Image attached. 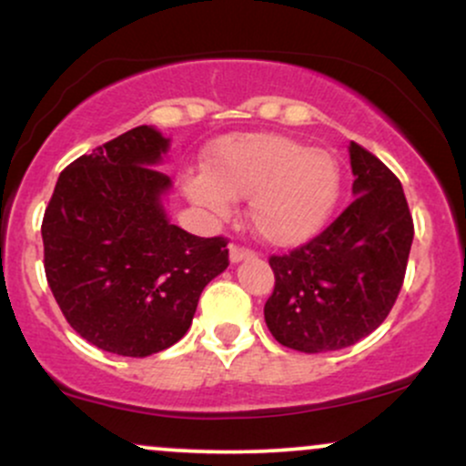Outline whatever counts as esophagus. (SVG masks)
<instances>
[{"label": "esophagus", "mask_w": 466, "mask_h": 466, "mask_svg": "<svg viewBox=\"0 0 466 466\" xmlns=\"http://www.w3.org/2000/svg\"><path fill=\"white\" fill-rule=\"evenodd\" d=\"M254 256L256 251H251L249 248H243V245H237V243L229 245V260H232V263H240V260L254 258Z\"/></svg>", "instance_id": "obj_1"}]
</instances>
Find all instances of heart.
Listing matches in <instances>:
<instances>
[{
    "label": "heart",
    "mask_w": 466,
    "mask_h": 466,
    "mask_svg": "<svg viewBox=\"0 0 466 466\" xmlns=\"http://www.w3.org/2000/svg\"><path fill=\"white\" fill-rule=\"evenodd\" d=\"M188 199L215 217L232 212V199H249L254 232L278 248L313 238L341 195L339 162L324 148L282 133H248L217 148L210 175L184 184Z\"/></svg>",
    "instance_id": "heart-1"
}]
</instances>
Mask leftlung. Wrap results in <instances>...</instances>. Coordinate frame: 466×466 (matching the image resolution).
Here are the masks:
<instances>
[{
  "instance_id": "1",
  "label": "left lung",
  "mask_w": 466,
  "mask_h": 466,
  "mask_svg": "<svg viewBox=\"0 0 466 466\" xmlns=\"http://www.w3.org/2000/svg\"><path fill=\"white\" fill-rule=\"evenodd\" d=\"M355 199L309 243L269 256L274 293L265 322L278 344L329 352L383 324L408 269L414 221L400 181L377 155L350 142Z\"/></svg>"
}]
</instances>
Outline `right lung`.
Here are the masks:
<instances>
[{
    "mask_svg": "<svg viewBox=\"0 0 466 466\" xmlns=\"http://www.w3.org/2000/svg\"><path fill=\"white\" fill-rule=\"evenodd\" d=\"M168 140L136 127L80 155L58 175L41 237L47 285L89 344L147 357L177 344L203 287L229 265L228 238H203L166 218Z\"/></svg>",
    "mask_w": 466,
    "mask_h": 466,
    "instance_id": "right-lung-1",
    "label": "right lung"
}]
</instances>
